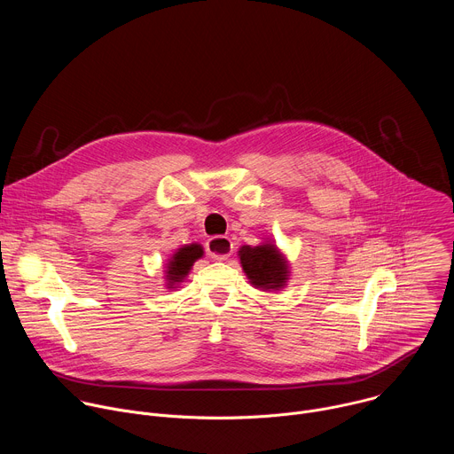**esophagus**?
Here are the masks:
<instances>
[{
    "label": "esophagus",
    "instance_id": "obj_1",
    "mask_svg": "<svg viewBox=\"0 0 454 454\" xmlns=\"http://www.w3.org/2000/svg\"><path fill=\"white\" fill-rule=\"evenodd\" d=\"M207 251L208 254L214 258V261H226V258L231 254L233 251V244L228 237H223V235H217V237H212L208 239L207 242Z\"/></svg>",
    "mask_w": 454,
    "mask_h": 454
}]
</instances>
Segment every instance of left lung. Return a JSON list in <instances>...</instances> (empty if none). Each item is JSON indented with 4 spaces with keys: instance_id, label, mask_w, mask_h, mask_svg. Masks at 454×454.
I'll list each match as a JSON object with an SVG mask.
<instances>
[{
    "instance_id": "obj_1",
    "label": "left lung",
    "mask_w": 454,
    "mask_h": 454,
    "mask_svg": "<svg viewBox=\"0 0 454 454\" xmlns=\"http://www.w3.org/2000/svg\"><path fill=\"white\" fill-rule=\"evenodd\" d=\"M239 254L242 270L253 286L262 289H280L286 286L289 268L273 244L242 246Z\"/></svg>"
}]
</instances>
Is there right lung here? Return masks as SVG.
<instances>
[{
	"instance_id": "add662e5",
	"label": "right lung",
	"mask_w": 454,
	"mask_h": 454,
	"mask_svg": "<svg viewBox=\"0 0 454 454\" xmlns=\"http://www.w3.org/2000/svg\"><path fill=\"white\" fill-rule=\"evenodd\" d=\"M201 256H203V247L200 244H188L184 247H179L168 262V270H167L168 284L167 286L172 287V286L179 284L188 275L193 262H196Z\"/></svg>"
}]
</instances>
